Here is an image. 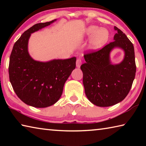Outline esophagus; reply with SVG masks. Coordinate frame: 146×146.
Instances as JSON below:
<instances>
[{"mask_svg":"<svg viewBox=\"0 0 146 146\" xmlns=\"http://www.w3.org/2000/svg\"><path fill=\"white\" fill-rule=\"evenodd\" d=\"M81 64H82V60L80 58H77V60L76 61V66L77 68H80Z\"/></svg>","mask_w":146,"mask_h":146,"instance_id":"obj_1","label":"esophagus"}]
</instances>
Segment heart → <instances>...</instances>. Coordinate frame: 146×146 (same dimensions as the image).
Wrapping results in <instances>:
<instances>
[{
  "instance_id": "b5f03b06",
  "label": "heart",
  "mask_w": 146,
  "mask_h": 146,
  "mask_svg": "<svg viewBox=\"0 0 146 146\" xmlns=\"http://www.w3.org/2000/svg\"><path fill=\"white\" fill-rule=\"evenodd\" d=\"M84 35L90 38L89 46L92 50H98L103 48L110 40V33L107 28H100L96 25H90L84 29Z\"/></svg>"
}]
</instances>
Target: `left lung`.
Instances as JSON below:
<instances>
[{
	"instance_id": "obj_1",
	"label": "left lung",
	"mask_w": 146,
	"mask_h": 146,
	"mask_svg": "<svg viewBox=\"0 0 146 146\" xmlns=\"http://www.w3.org/2000/svg\"><path fill=\"white\" fill-rule=\"evenodd\" d=\"M114 41L100 50L84 55L86 62L80 66L83 84L88 100L99 107H109L126 97L135 77L134 46L117 27ZM115 48L122 49L125 56L119 64H113L110 53Z\"/></svg>"
}]
</instances>
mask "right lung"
Instances as JSON below:
<instances>
[{
    "label": "right lung",
    "instance_id": "add662e5",
    "mask_svg": "<svg viewBox=\"0 0 146 146\" xmlns=\"http://www.w3.org/2000/svg\"><path fill=\"white\" fill-rule=\"evenodd\" d=\"M56 21L36 24L24 31L15 43L9 58V76L13 90L23 102L35 108H47L57 102L76 67V57L40 62L28 52L31 33Z\"/></svg>",
    "mask_w": 146,
    "mask_h": 146
}]
</instances>
